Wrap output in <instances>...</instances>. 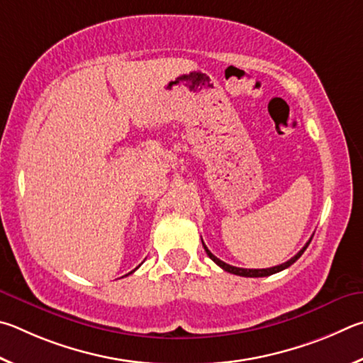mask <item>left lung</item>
Here are the masks:
<instances>
[{
    "mask_svg": "<svg viewBox=\"0 0 363 363\" xmlns=\"http://www.w3.org/2000/svg\"><path fill=\"white\" fill-rule=\"evenodd\" d=\"M311 239H313V238H311ZM311 239L308 240L306 245H304L303 249H301L300 252H298L294 258H290V259H289V262H285V263L279 264V266H274V268H266V269H244V268H236V266H231V264H228V263H225V262H221L220 258L215 257L213 253L207 249V247H206V244H204V242H202V245H204V249H206V252H207L208 258H211L212 262L217 263L221 269H225V271H228V272H231V274L242 276V277H266V276L276 274V272H279V271H284V269H287L289 266L294 264V263L296 262V259L303 255V252L308 249V245L311 244Z\"/></svg>",
    "mask_w": 363,
    "mask_h": 363,
    "instance_id": "obj_1",
    "label": "left lung"
}]
</instances>
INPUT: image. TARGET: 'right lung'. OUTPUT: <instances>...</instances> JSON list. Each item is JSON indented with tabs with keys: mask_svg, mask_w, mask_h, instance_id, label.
I'll return each instance as SVG.
<instances>
[{
	"mask_svg": "<svg viewBox=\"0 0 363 363\" xmlns=\"http://www.w3.org/2000/svg\"><path fill=\"white\" fill-rule=\"evenodd\" d=\"M135 269H137V268H135ZM135 269H133V271H135ZM133 271H132V272H133ZM129 274H130V272H129Z\"/></svg>",
	"mask_w": 363,
	"mask_h": 363,
	"instance_id": "add662e5",
	"label": "right lung"
}]
</instances>
